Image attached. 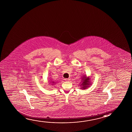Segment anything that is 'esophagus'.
I'll return each instance as SVG.
<instances>
[{
  "label": "esophagus",
  "instance_id": "1",
  "mask_svg": "<svg viewBox=\"0 0 132 132\" xmlns=\"http://www.w3.org/2000/svg\"><path fill=\"white\" fill-rule=\"evenodd\" d=\"M65 80L66 81H69L70 80V78H66V79H65Z\"/></svg>",
  "mask_w": 132,
  "mask_h": 132
}]
</instances>
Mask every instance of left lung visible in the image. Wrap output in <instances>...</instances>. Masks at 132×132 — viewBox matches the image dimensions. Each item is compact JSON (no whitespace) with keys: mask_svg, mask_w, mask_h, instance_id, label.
Returning a JSON list of instances; mask_svg holds the SVG:
<instances>
[{"mask_svg":"<svg viewBox=\"0 0 132 132\" xmlns=\"http://www.w3.org/2000/svg\"><path fill=\"white\" fill-rule=\"evenodd\" d=\"M79 84L80 87V89H85L87 88L90 87L91 85H92V82H91L90 81V77L87 76V75H84L81 78V82Z\"/></svg>","mask_w":132,"mask_h":132,"instance_id":"1","label":"left lung"}]
</instances>
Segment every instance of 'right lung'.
<instances>
[{
  "mask_svg": "<svg viewBox=\"0 0 132 132\" xmlns=\"http://www.w3.org/2000/svg\"><path fill=\"white\" fill-rule=\"evenodd\" d=\"M48 82H50V84L52 85H55V84H56L57 82H54V81H50Z\"/></svg>",
  "mask_w": 132,
  "mask_h": 132,
  "instance_id": "1",
  "label": "right lung"
}]
</instances>
